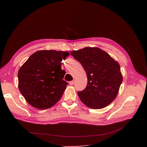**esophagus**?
<instances>
[{
	"label": "esophagus",
	"mask_w": 147,
	"mask_h": 147,
	"mask_svg": "<svg viewBox=\"0 0 147 147\" xmlns=\"http://www.w3.org/2000/svg\"><path fill=\"white\" fill-rule=\"evenodd\" d=\"M74 82H75V80H72V81H71L70 82V84L71 86H73V85H74Z\"/></svg>",
	"instance_id": "obj_1"
}]
</instances>
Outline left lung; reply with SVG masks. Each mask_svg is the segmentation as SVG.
<instances>
[{
  "instance_id": "left-lung-1",
  "label": "left lung",
  "mask_w": 147,
  "mask_h": 147,
  "mask_svg": "<svg viewBox=\"0 0 147 147\" xmlns=\"http://www.w3.org/2000/svg\"><path fill=\"white\" fill-rule=\"evenodd\" d=\"M85 70L86 88L78 92L82 103L92 109H101L116 97L123 81L120 67L108 53L98 48L87 47L71 52Z\"/></svg>"
}]
</instances>
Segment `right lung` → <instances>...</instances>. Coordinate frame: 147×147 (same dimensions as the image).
Instances as JSON below:
<instances>
[{
	"mask_svg": "<svg viewBox=\"0 0 147 147\" xmlns=\"http://www.w3.org/2000/svg\"><path fill=\"white\" fill-rule=\"evenodd\" d=\"M67 52L39 51L31 55L18 73V88L33 107L45 109L52 107L62 96L68 85L63 80L66 73L61 61Z\"/></svg>",
	"mask_w": 147,
	"mask_h": 147,
	"instance_id": "obj_1",
	"label": "right lung"
}]
</instances>
